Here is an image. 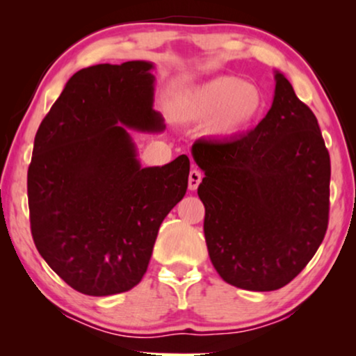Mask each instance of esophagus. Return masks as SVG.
Masks as SVG:
<instances>
[{"mask_svg": "<svg viewBox=\"0 0 356 356\" xmlns=\"http://www.w3.org/2000/svg\"><path fill=\"white\" fill-rule=\"evenodd\" d=\"M201 179H202V173L199 172V170H191V172H189V178H188V188L191 189V191L197 189Z\"/></svg>", "mask_w": 356, "mask_h": 356, "instance_id": "esophagus-1", "label": "esophagus"}]
</instances>
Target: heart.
<instances>
[{
	"mask_svg": "<svg viewBox=\"0 0 356 356\" xmlns=\"http://www.w3.org/2000/svg\"><path fill=\"white\" fill-rule=\"evenodd\" d=\"M266 110L259 86L238 76H218L184 90L175 102V116L183 123L206 124V133L217 139H235L257 124Z\"/></svg>",
	"mask_w": 356,
	"mask_h": 356,
	"instance_id": "obj_1",
	"label": "heart"
}]
</instances>
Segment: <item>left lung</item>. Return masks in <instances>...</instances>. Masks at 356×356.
I'll list each match as a JSON object with an SVG mask.
<instances>
[{
    "mask_svg": "<svg viewBox=\"0 0 356 356\" xmlns=\"http://www.w3.org/2000/svg\"><path fill=\"white\" fill-rule=\"evenodd\" d=\"M193 157L206 177L204 235L218 275L252 291L290 284L324 240L330 157L318 120L275 72L266 118L230 140H201Z\"/></svg>",
    "mask_w": 356,
    "mask_h": 356,
    "instance_id": "obj_1",
    "label": "left lung"
}]
</instances>
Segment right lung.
Returning <instances> with one entry per match:
<instances>
[{
	"label": "right lung",
	"mask_w": 356,
	"mask_h": 356,
	"mask_svg": "<svg viewBox=\"0 0 356 356\" xmlns=\"http://www.w3.org/2000/svg\"><path fill=\"white\" fill-rule=\"evenodd\" d=\"M149 61L77 71L38 126L27 172L33 243L72 289L123 293L147 270L160 223L188 188L189 159L140 167L129 129L162 131Z\"/></svg>",
	"instance_id": "right-lung-1"
}]
</instances>
